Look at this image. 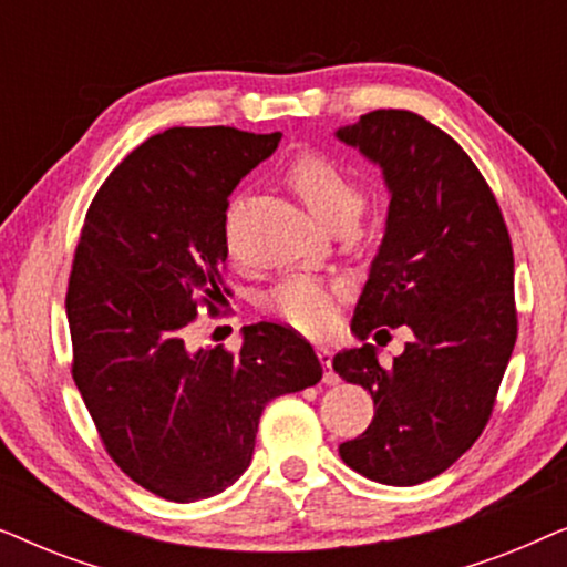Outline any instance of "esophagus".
Returning a JSON list of instances; mask_svg holds the SVG:
<instances>
[{
  "mask_svg": "<svg viewBox=\"0 0 567 567\" xmlns=\"http://www.w3.org/2000/svg\"><path fill=\"white\" fill-rule=\"evenodd\" d=\"M317 355H320V361H322V367H324L322 382L324 384H338V374H336V371H332V353H330V348L317 346Z\"/></svg>",
  "mask_w": 567,
  "mask_h": 567,
  "instance_id": "obj_1",
  "label": "esophagus"
}]
</instances>
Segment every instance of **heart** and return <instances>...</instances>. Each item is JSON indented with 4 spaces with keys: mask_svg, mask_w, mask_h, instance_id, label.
<instances>
[{
    "mask_svg": "<svg viewBox=\"0 0 567 567\" xmlns=\"http://www.w3.org/2000/svg\"><path fill=\"white\" fill-rule=\"evenodd\" d=\"M286 183L297 190L317 221L359 219L363 190L348 175V169L322 152H301L286 167ZM346 289L340 284L317 281L309 276H291L268 293L266 309L276 320L299 332L328 330L336 320L338 305Z\"/></svg>",
    "mask_w": 567,
    "mask_h": 567,
    "instance_id": "heart-1",
    "label": "heart"
}]
</instances>
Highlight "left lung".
<instances>
[{
  "mask_svg": "<svg viewBox=\"0 0 567 567\" xmlns=\"http://www.w3.org/2000/svg\"><path fill=\"white\" fill-rule=\"evenodd\" d=\"M336 136L382 167L390 190L351 330H413L392 367L371 343L336 353V374L374 400L369 429L338 452L374 483L417 485L452 467L493 413L516 343L514 250L475 162L417 113L374 111Z\"/></svg>",
  "mask_w": 567,
  "mask_h": 567,
  "instance_id": "obj_1",
  "label": "left lung"
}]
</instances>
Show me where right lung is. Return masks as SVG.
<instances>
[{"mask_svg": "<svg viewBox=\"0 0 567 567\" xmlns=\"http://www.w3.org/2000/svg\"><path fill=\"white\" fill-rule=\"evenodd\" d=\"M278 142L167 128L107 175L84 216L66 291L72 377L105 452L165 501L227 491L250 467L268 402L322 379L312 346L284 324L245 328L237 353L188 346L198 305L214 312L227 291L231 190Z\"/></svg>", "mask_w": 567, "mask_h": 567, "instance_id": "1", "label": "right lung"}]
</instances>
